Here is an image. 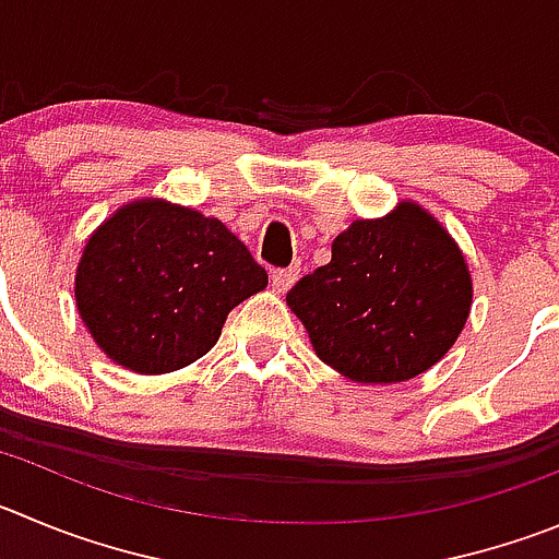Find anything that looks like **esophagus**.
Here are the masks:
<instances>
[{"label": "esophagus", "mask_w": 559, "mask_h": 559, "mask_svg": "<svg viewBox=\"0 0 559 559\" xmlns=\"http://www.w3.org/2000/svg\"><path fill=\"white\" fill-rule=\"evenodd\" d=\"M297 281V270L289 267V270H275L273 273V289L278 292V295H284V292L292 289V284Z\"/></svg>", "instance_id": "1"}]
</instances>
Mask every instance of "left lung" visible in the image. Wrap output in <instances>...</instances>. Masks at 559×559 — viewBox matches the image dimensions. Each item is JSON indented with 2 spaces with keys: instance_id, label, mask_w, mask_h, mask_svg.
I'll use <instances>...</instances> for the list:
<instances>
[{
  "instance_id": "8db88e82",
  "label": "left lung",
  "mask_w": 559,
  "mask_h": 559,
  "mask_svg": "<svg viewBox=\"0 0 559 559\" xmlns=\"http://www.w3.org/2000/svg\"><path fill=\"white\" fill-rule=\"evenodd\" d=\"M286 304L317 356L356 383H400L447 356L472 309L461 248L419 203L353 221L331 262L304 275Z\"/></svg>"
}]
</instances>
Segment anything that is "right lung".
I'll list each match as a JSON object with an SVG mask.
<instances>
[{"label":"right lung","instance_id":"obj_1","mask_svg":"<svg viewBox=\"0 0 559 559\" xmlns=\"http://www.w3.org/2000/svg\"><path fill=\"white\" fill-rule=\"evenodd\" d=\"M267 273L217 217L143 198L102 223L82 250L76 309L115 364L165 374L206 356L228 311Z\"/></svg>","mask_w":559,"mask_h":559}]
</instances>
